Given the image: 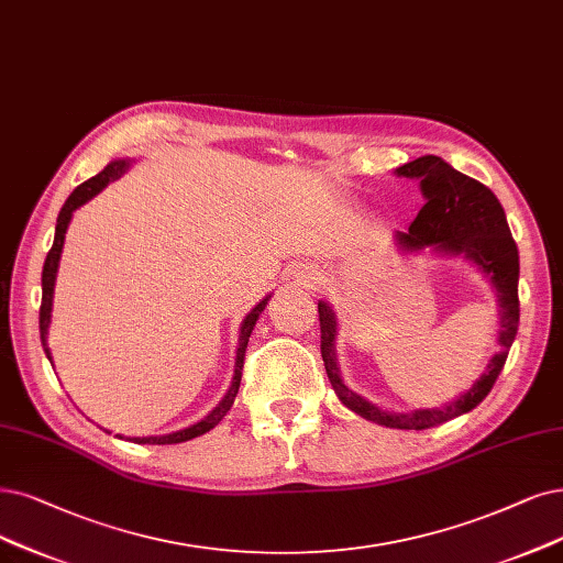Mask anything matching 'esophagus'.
<instances>
[{
    "mask_svg": "<svg viewBox=\"0 0 563 563\" xmlns=\"http://www.w3.org/2000/svg\"><path fill=\"white\" fill-rule=\"evenodd\" d=\"M311 279H313V273H311V269H302V273H298V284L309 286V284H311Z\"/></svg>",
    "mask_w": 563,
    "mask_h": 563,
    "instance_id": "34e87169",
    "label": "esophagus"
}]
</instances>
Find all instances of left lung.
Here are the masks:
<instances>
[{
    "label": "left lung",
    "mask_w": 563,
    "mask_h": 563,
    "mask_svg": "<svg viewBox=\"0 0 563 563\" xmlns=\"http://www.w3.org/2000/svg\"><path fill=\"white\" fill-rule=\"evenodd\" d=\"M397 175L420 179V189L424 196V206L411 221L409 233H397V242L404 250L411 252L434 246V250L441 252L464 254L466 258L481 265L483 273L492 279L494 288H497L501 307V351L489 360L487 372L476 380L474 388L464 393L460 399L448 404L443 409H422L413 413L380 411L374 404L365 401L344 386L334 355L336 321L332 309L325 302H319L321 355L330 384L346 409L372 422L393 427V430H430V427L443 424L476 409L489 395L494 380L501 374L517 334V325H520V298H517L520 254H517V244L510 235L499 198L483 183H478V179L448 166L441 156L434 154H424L411 164L399 166Z\"/></svg>",
    "instance_id": "obj_1"
}]
</instances>
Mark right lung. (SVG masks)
Returning <instances> with one entry per match:
<instances>
[{"mask_svg":"<svg viewBox=\"0 0 563 563\" xmlns=\"http://www.w3.org/2000/svg\"><path fill=\"white\" fill-rule=\"evenodd\" d=\"M129 168V162L120 159V162H110L99 175L89 177L87 183H82L80 187L74 189V194L66 198V203L62 206L59 210V217H57V227H55V242L51 246V252L46 256V263H43V275H41V286H43V294H41V309H38V332H41V344H43V351H46L48 360H51V349L46 344V334H48V323H51V309H53V290H55V277H57V265H59V256H62V246H64V233H66V227H69L71 221V214L76 208H80L82 203H87L89 198L97 196L108 183H112V179H118L124 170ZM267 305V298L261 300L250 313H246V319L242 321V328H240V344H238V357H235V376H233V384L227 393V397L221 399L219 407L206 416L200 422L187 427V430H179L175 434H166V437H143V439H133L136 443H150V445H166V443H183V441H189V439H196L200 434L210 432L212 427L227 416L233 407V399L240 390V380H242V367H244V353H246V344H250V334L258 321V313L265 309Z\"/></svg>","mask_w":563,"mask_h":563,"instance_id":"1","label":"right lung"}]
</instances>
